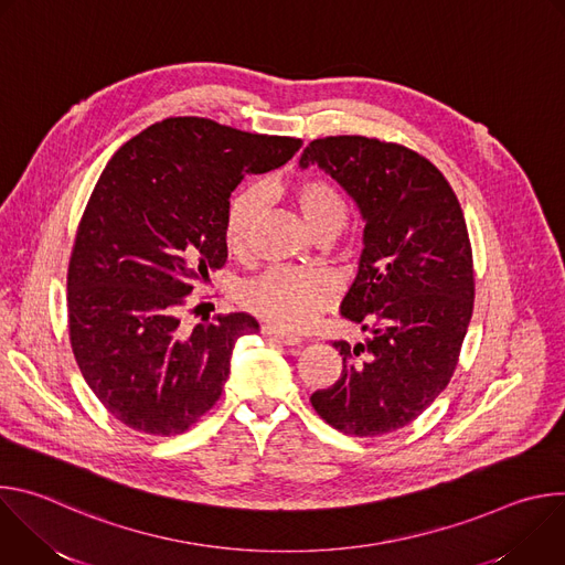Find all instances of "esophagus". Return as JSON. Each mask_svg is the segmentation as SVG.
Listing matches in <instances>:
<instances>
[{"instance_id": "1", "label": "esophagus", "mask_w": 565, "mask_h": 565, "mask_svg": "<svg viewBox=\"0 0 565 565\" xmlns=\"http://www.w3.org/2000/svg\"><path fill=\"white\" fill-rule=\"evenodd\" d=\"M262 333H264V335H268V338H275V340H279V342H281V344H286V347H299V344L303 342L299 335H292V333H284V331L275 329V327H262Z\"/></svg>"}]
</instances>
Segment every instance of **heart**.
Here are the masks:
<instances>
[{
  "label": "heart",
  "mask_w": 565,
  "mask_h": 565,
  "mask_svg": "<svg viewBox=\"0 0 565 565\" xmlns=\"http://www.w3.org/2000/svg\"><path fill=\"white\" fill-rule=\"evenodd\" d=\"M292 199L315 234L342 232L349 218V205L335 183L321 177L303 179L292 188ZM264 210V192L259 188L238 190L225 212L223 236L232 253H244ZM333 279L312 268L275 266L248 279L238 290V299L250 312L286 331H306L315 324L319 312L335 301Z\"/></svg>",
  "instance_id": "obj_1"
}]
</instances>
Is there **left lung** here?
<instances>
[{
    "label": "left lung",
    "instance_id": "obj_1",
    "mask_svg": "<svg viewBox=\"0 0 565 565\" xmlns=\"http://www.w3.org/2000/svg\"><path fill=\"white\" fill-rule=\"evenodd\" d=\"M317 166L355 201L364 250L342 317L366 342L333 347L342 375L315 391V412L353 436L416 420L449 384L473 310L467 223L447 179L407 147L366 136L312 140L299 168Z\"/></svg>",
    "mask_w": 565,
    "mask_h": 565
}]
</instances>
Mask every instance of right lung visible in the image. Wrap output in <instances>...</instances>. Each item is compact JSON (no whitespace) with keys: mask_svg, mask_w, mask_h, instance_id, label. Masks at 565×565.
<instances>
[{"mask_svg":"<svg viewBox=\"0 0 565 565\" xmlns=\"http://www.w3.org/2000/svg\"><path fill=\"white\" fill-rule=\"evenodd\" d=\"M299 147L185 116L147 127L103 170L68 262V338L89 388L122 425L172 436L216 405L236 340L259 324L230 312L185 331L181 310L227 259L234 188Z\"/></svg>","mask_w":565,"mask_h":565,"instance_id":"right-lung-1","label":"right lung"}]
</instances>
